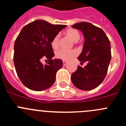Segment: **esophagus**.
Listing matches in <instances>:
<instances>
[{
    "label": "esophagus",
    "instance_id": "esophagus-1",
    "mask_svg": "<svg viewBox=\"0 0 126 126\" xmlns=\"http://www.w3.org/2000/svg\"><path fill=\"white\" fill-rule=\"evenodd\" d=\"M67 64V61H63V65H66Z\"/></svg>",
    "mask_w": 126,
    "mask_h": 126
}]
</instances>
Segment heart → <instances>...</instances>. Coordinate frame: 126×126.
I'll list each match as a JSON object with an SVG mask.
<instances>
[{
  "mask_svg": "<svg viewBox=\"0 0 126 126\" xmlns=\"http://www.w3.org/2000/svg\"><path fill=\"white\" fill-rule=\"evenodd\" d=\"M67 35L71 38L74 42H77L80 39L79 32L75 29H68L65 32ZM59 35H55L51 41V46L54 49H56L59 47ZM77 52L74 50H65V49H60L55 54L56 57L63 61H69L72 59L77 55Z\"/></svg>",
  "mask_w": 126,
  "mask_h": 126,
  "instance_id": "obj_1",
  "label": "heart"
}]
</instances>
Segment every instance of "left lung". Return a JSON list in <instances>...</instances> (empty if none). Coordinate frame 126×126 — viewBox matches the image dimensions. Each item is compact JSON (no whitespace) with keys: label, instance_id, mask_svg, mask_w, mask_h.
Listing matches in <instances>:
<instances>
[{"label":"left lung","instance_id":"obj_1","mask_svg":"<svg viewBox=\"0 0 126 126\" xmlns=\"http://www.w3.org/2000/svg\"><path fill=\"white\" fill-rule=\"evenodd\" d=\"M82 32L84 43L83 50L78 59L80 64L87 62L82 68L78 65L71 75L75 87L83 91H90L100 85L104 79L111 59L110 44L102 29L86 22L72 26Z\"/></svg>","mask_w":126,"mask_h":126}]
</instances>
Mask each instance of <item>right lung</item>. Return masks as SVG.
I'll use <instances>...</instances> for the list:
<instances>
[{
  "label": "right lung",
  "instance_id": "add662e5",
  "mask_svg": "<svg viewBox=\"0 0 126 126\" xmlns=\"http://www.w3.org/2000/svg\"><path fill=\"white\" fill-rule=\"evenodd\" d=\"M65 27L37 20L24 26L16 39V71L22 83L29 89L44 91L55 82L56 73L63 66V62L61 59H52L54 53L51 41ZM43 57L49 61L46 65L40 62Z\"/></svg>",
  "mask_w": 126,
  "mask_h": 126
}]
</instances>
